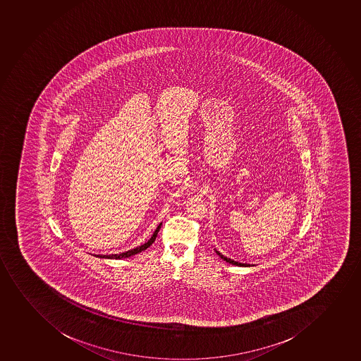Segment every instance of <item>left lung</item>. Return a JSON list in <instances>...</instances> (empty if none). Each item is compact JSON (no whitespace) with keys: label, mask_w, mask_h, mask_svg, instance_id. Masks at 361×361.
<instances>
[{"label":"left lung","mask_w":361,"mask_h":361,"mask_svg":"<svg viewBox=\"0 0 361 361\" xmlns=\"http://www.w3.org/2000/svg\"><path fill=\"white\" fill-rule=\"evenodd\" d=\"M214 250H216V249H214ZM216 252H217L218 255L221 256L223 260L226 261V262H229V264H235V266H247V264H240V262H236V261L231 260V259L226 257V256L221 255V252H218V250H216Z\"/></svg>","instance_id":"8db88e82"}]
</instances>
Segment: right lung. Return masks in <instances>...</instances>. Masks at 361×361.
Masks as SVG:
<instances>
[{
  "mask_svg": "<svg viewBox=\"0 0 361 361\" xmlns=\"http://www.w3.org/2000/svg\"><path fill=\"white\" fill-rule=\"evenodd\" d=\"M161 225L162 223H159V226L156 228L155 233H152V238L145 242L144 245H140V247H137V248L131 249V250H128V252H121V254H112V255H95L97 257H100V259H116V260H121V259H126V257H130L132 255H136L138 252H143L145 249L149 248L150 245L155 242L156 237H157V233H159V229H161Z\"/></svg>",
  "mask_w": 361,
  "mask_h": 361,
  "instance_id": "1",
  "label": "right lung"
}]
</instances>
